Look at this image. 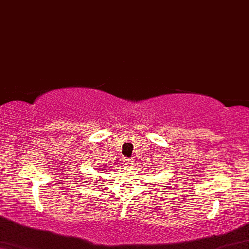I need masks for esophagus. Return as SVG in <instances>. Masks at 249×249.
Wrapping results in <instances>:
<instances>
[{
	"label": "esophagus",
	"instance_id": "34e87169",
	"mask_svg": "<svg viewBox=\"0 0 249 249\" xmlns=\"http://www.w3.org/2000/svg\"><path fill=\"white\" fill-rule=\"evenodd\" d=\"M132 158H129V157H124V166H131L132 165Z\"/></svg>",
	"mask_w": 249,
	"mask_h": 249
}]
</instances>
